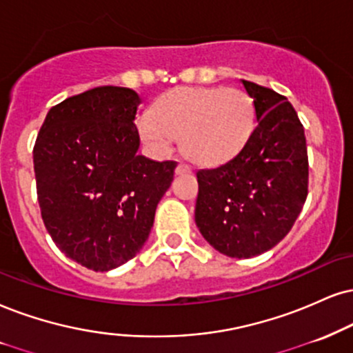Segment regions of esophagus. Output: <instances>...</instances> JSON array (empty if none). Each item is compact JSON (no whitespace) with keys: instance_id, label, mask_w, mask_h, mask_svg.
I'll return each instance as SVG.
<instances>
[{"instance_id":"esophagus-1","label":"esophagus","mask_w":353,"mask_h":353,"mask_svg":"<svg viewBox=\"0 0 353 353\" xmlns=\"http://www.w3.org/2000/svg\"><path fill=\"white\" fill-rule=\"evenodd\" d=\"M191 172V165L186 162H180L176 167V175H183V173Z\"/></svg>"}]
</instances>
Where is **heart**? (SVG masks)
Returning <instances> with one entry per match:
<instances>
[{"label":"heart","mask_w":353,"mask_h":353,"mask_svg":"<svg viewBox=\"0 0 353 353\" xmlns=\"http://www.w3.org/2000/svg\"><path fill=\"white\" fill-rule=\"evenodd\" d=\"M255 108L237 88L183 86L165 93L152 117L139 123L141 136L157 150H168L181 137L185 154L204 165L224 163L241 152L254 132Z\"/></svg>","instance_id":"heart-1"}]
</instances>
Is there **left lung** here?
Here are the masks:
<instances>
[{"mask_svg":"<svg viewBox=\"0 0 353 353\" xmlns=\"http://www.w3.org/2000/svg\"><path fill=\"white\" fill-rule=\"evenodd\" d=\"M242 85L255 108L249 142L225 163L196 172L199 232L232 259L275 247L301 212L310 183L306 137L294 108L267 86Z\"/></svg>","mask_w":353,"mask_h":353,"instance_id":"left-lung-1","label":"left lung"}]
</instances>
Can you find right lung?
I'll return each mask as SVG.
<instances>
[{
    "mask_svg": "<svg viewBox=\"0 0 353 353\" xmlns=\"http://www.w3.org/2000/svg\"><path fill=\"white\" fill-rule=\"evenodd\" d=\"M134 90L98 86L55 104L34 143L42 221L77 263L108 272L136 256L178 162L137 155Z\"/></svg>",
    "mask_w": 353,
    "mask_h": 353,
    "instance_id": "obj_1",
    "label": "right lung"
}]
</instances>
